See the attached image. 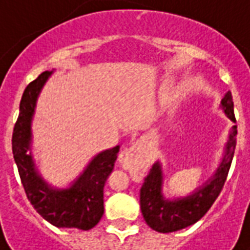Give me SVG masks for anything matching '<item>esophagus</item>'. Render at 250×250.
<instances>
[{"instance_id":"34e87169","label":"esophagus","mask_w":250,"mask_h":250,"mask_svg":"<svg viewBox=\"0 0 250 250\" xmlns=\"http://www.w3.org/2000/svg\"><path fill=\"white\" fill-rule=\"evenodd\" d=\"M141 158H143L142 147L138 143H135V145H132L128 148H125L123 151L120 152L118 161H119L120 166L125 168V170H131V168L135 166L136 161L141 159Z\"/></svg>"}]
</instances>
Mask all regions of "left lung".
Masks as SVG:
<instances>
[{
	"instance_id": "1",
	"label": "left lung",
	"mask_w": 250,
	"mask_h": 250,
	"mask_svg": "<svg viewBox=\"0 0 250 250\" xmlns=\"http://www.w3.org/2000/svg\"><path fill=\"white\" fill-rule=\"evenodd\" d=\"M220 107L226 116L236 123L230 91H228L221 100ZM237 125H231L224 157L214 174L185 197H167L163 191L165 174L162 163L157 161L152 165L141 188V210L147 225L159 233H171L193 225L206 214L224 188L234 155Z\"/></svg>"
}]
</instances>
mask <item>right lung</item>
I'll return each mask as SVG.
<instances>
[{
	"label": "right lung",
	"instance_id": "right-lung-1",
	"mask_svg": "<svg viewBox=\"0 0 250 250\" xmlns=\"http://www.w3.org/2000/svg\"><path fill=\"white\" fill-rule=\"evenodd\" d=\"M52 73L42 72L22 93L12 138L14 162L26 197L42 218L57 228L89 230L103 217L104 184L114 170L119 146L96 154L68 188H56L42 178L32 155V120L41 89Z\"/></svg>",
	"mask_w": 250,
	"mask_h": 250
}]
</instances>
